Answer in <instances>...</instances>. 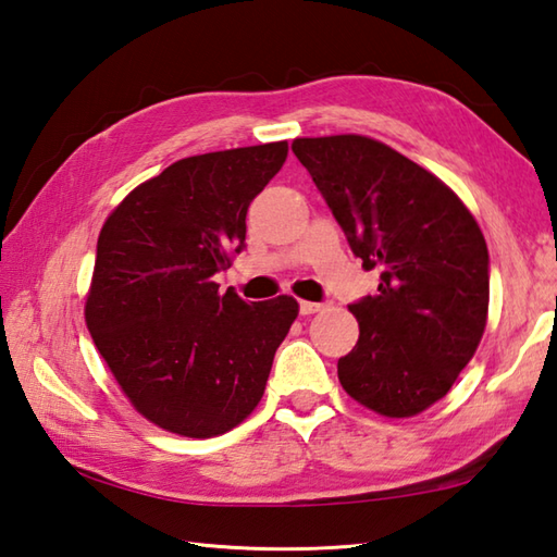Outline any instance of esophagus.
Here are the masks:
<instances>
[{
    "label": "esophagus",
    "instance_id": "34e87169",
    "mask_svg": "<svg viewBox=\"0 0 557 557\" xmlns=\"http://www.w3.org/2000/svg\"><path fill=\"white\" fill-rule=\"evenodd\" d=\"M300 314H314V312H320L322 310V305L320 302H308V300H300Z\"/></svg>",
    "mask_w": 557,
    "mask_h": 557
}]
</instances>
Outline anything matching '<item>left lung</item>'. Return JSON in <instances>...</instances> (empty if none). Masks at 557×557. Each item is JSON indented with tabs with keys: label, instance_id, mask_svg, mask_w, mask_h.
<instances>
[{
	"label": "left lung",
	"instance_id": "obj_1",
	"mask_svg": "<svg viewBox=\"0 0 557 557\" xmlns=\"http://www.w3.org/2000/svg\"><path fill=\"white\" fill-rule=\"evenodd\" d=\"M350 252L380 286L348 305L358 344L338 382L362 406L406 418L442 399L481 344L491 259L461 199L413 161L368 136L295 139Z\"/></svg>",
	"mask_w": 557,
	"mask_h": 557
}]
</instances>
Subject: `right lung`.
I'll return each instance as SVG.
<instances>
[{"instance_id":"1","label":"right lung","mask_w":557,"mask_h":557,"mask_svg":"<svg viewBox=\"0 0 557 557\" xmlns=\"http://www.w3.org/2000/svg\"><path fill=\"white\" fill-rule=\"evenodd\" d=\"M288 144L183 158L129 191L98 237L86 300L94 344L136 411L185 437L255 411L298 302H245L213 276L245 249L249 203Z\"/></svg>"}]
</instances>
